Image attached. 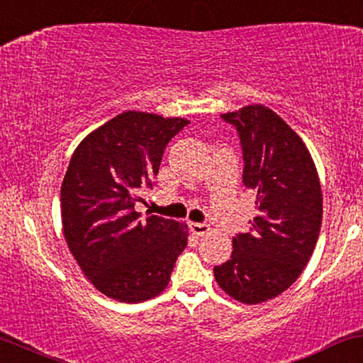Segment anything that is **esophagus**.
I'll return each instance as SVG.
<instances>
[{"label": "esophagus", "instance_id": "1", "mask_svg": "<svg viewBox=\"0 0 363 363\" xmlns=\"http://www.w3.org/2000/svg\"><path fill=\"white\" fill-rule=\"evenodd\" d=\"M189 226H191V231L194 233V235H197V236L208 235L209 229H211L209 224H206V223H191Z\"/></svg>", "mask_w": 363, "mask_h": 363}]
</instances>
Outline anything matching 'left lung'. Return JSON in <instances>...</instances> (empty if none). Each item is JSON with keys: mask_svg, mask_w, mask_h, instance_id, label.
<instances>
[{"mask_svg": "<svg viewBox=\"0 0 363 363\" xmlns=\"http://www.w3.org/2000/svg\"><path fill=\"white\" fill-rule=\"evenodd\" d=\"M241 140L242 184L256 192L250 233L233 238L226 263L214 277L229 296L258 305L281 295L313 255L322 228L323 199L313 159L278 113L255 104L223 113Z\"/></svg>", "mask_w": 363, "mask_h": 363, "instance_id": "obj_1", "label": "left lung"}]
</instances>
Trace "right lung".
<instances>
[{
  "instance_id": "right-lung-1",
  "label": "right lung",
  "mask_w": 363,
  "mask_h": 363,
  "mask_svg": "<svg viewBox=\"0 0 363 363\" xmlns=\"http://www.w3.org/2000/svg\"><path fill=\"white\" fill-rule=\"evenodd\" d=\"M189 121L127 112L90 132L73 152L62 184L68 250L105 296L140 303L166 290L187 226L149 216L140 221L139 192L152 189L164 149Z\"/></svg>"
}]
</instances>
